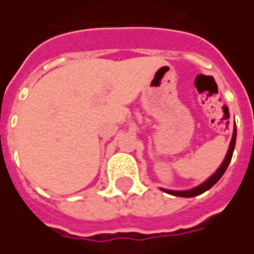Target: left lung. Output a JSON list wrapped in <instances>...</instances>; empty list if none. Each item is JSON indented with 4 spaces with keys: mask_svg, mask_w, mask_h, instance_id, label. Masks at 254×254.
I'll list each match as a JSON object with an SVG mask.
<instances>
[{
    "mask_svg": "<svg viewBox=\"0 0 254 254\" xmlns=\"http://www.w3.org/2000/svg\"><path fill=\"white\" fill-rule=\"evenodd\" d=\"M235 138H237V129L234 127V133H233V138H231V143H230V147H229V151H227V155H226V158H224L223 163L220 165V167H219L218 170H216V173L213 174V176H211L209 178H208L207 181L202 182L201 185H198V187L193 188V189H190V190H167V189H162L163 191H166V193H170V194H173V196H180V197H194V196H198V194H201V193H204L205 190H208V189H211V188L216 184V182L220 180V177L223 176L224 171H226V169H227V166H229V163L231 162V158H233V151H234V147H235Z\"/></svg>",
    "mask_w": 254,
    "mask_h": 254,
    "instance_id": "left-lung-1",
    "label": "left lung"
}]
</instances>
